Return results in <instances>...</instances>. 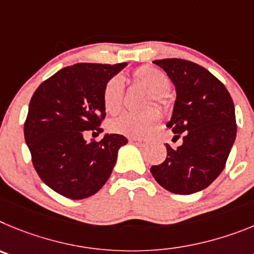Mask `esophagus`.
Segmentation results:
<instances>
[{"mask_svg": "<svg viewBox=\"0 0 254 254\" xmlns=\"http://www.w3.org/2000/svg\"><path fill=\"white\" fill-rule=\"evenodd\" d=\"M129 141L131 144H136V145H138V144L144 143L143 139H139V138H129Z\"/></svg>", "mask_w": 254, "mask_h": 254, "instance_id": "esophagus-1", "label": "esophagus"}]
</instances>
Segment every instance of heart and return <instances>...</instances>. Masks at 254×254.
I'll return each instance as SVG.
<instances>
[{"instance_id": "obj_1", "label": "heart", "mask_w": 254, "mask_h": 254, "mask_svg": "<svg viewBox=\"0 0 254 254\" xmlns=\"http://www.w3.org/2000/svg\"><path fill=\"white\" fill-rule=\"evenodd\" d=\"M132 81L150 92L153 101L164 105L167 101L166 91L170 87V78L163 70L150 65L138 68L132 73ZM124 97V84L122 77H111L102 91V102L109 114H116L122 110ZM148 105H150V102ZM161 114L157 109H149L141 114H123L110 123V130L122 135L143 138L158 124Z\"/></svg>"}]
</instances>
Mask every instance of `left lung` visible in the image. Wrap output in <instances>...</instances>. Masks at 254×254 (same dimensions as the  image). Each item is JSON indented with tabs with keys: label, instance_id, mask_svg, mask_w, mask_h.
<instances>
[{
	"label": "left lung",
	"instance_id": "obj_1",
	"mask_svg": "<svg viewBox=\"0 0 254 254\" xmlns=\"http://www.w3.org/2000/svg\"><path fill=\"white\" fill-rule=\"evenodd\" d=\"M153 63L175 86L167 127L175 136L184 132V143L177 149L166 144L167 158L150 172L167 191L191 195L210 186L225 167L237 135L234 104L225 86L204 67L176 58Z\"/></svg>",
	"mask_w": 254,
	"mask_h": 254
}]
</instances>
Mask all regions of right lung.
I'll return each instance as SVG.
<instances>
[{
  "mask_svg": "<svg viewBox=\"0 0 254 254\" xmlns=\"http://www.w3.org/2000/svg\"><path fill=\"white\" fill-rule=\"evenodd\" d=\"M127 63H77L43 82L29 104L25 141L43 182L72 200L90 197L111 176L119 149L127 143L120 134L105 132L96 143L84 139L105 118L102 91Z\"/></svg>",
  "mask_w": 254,
  "mask_h": 254,
  "instance_id": "obj_1",
  "label": "right lung"
}]
</instances>
